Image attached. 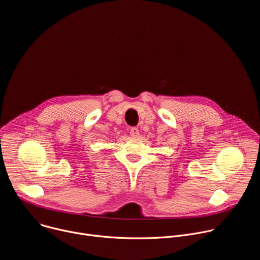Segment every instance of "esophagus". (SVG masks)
Returning <instances> with one entry per match:
<instances>
[{
  "mask_svg": "<svg viewBox=\"0 0 260 260\" xmlns=\"http://www.w3.org/2000/svg\"><path fill=\"white\" fill-rule=\"evenodd\" d=\"M130 135H131L132 137H137V136L139 135V130H138L136 127H132V128L130 129Z\"/></svg>",
  "mask_w": 260,
  "mask_h": 260,
  "instance_id": "esophagus-1",
  "label": "esophagus"
}]
</instances>
